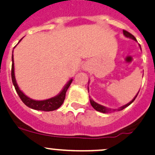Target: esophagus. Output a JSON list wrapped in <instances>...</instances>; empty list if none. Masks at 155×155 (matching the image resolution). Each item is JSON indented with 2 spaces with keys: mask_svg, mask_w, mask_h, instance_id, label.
I'll use <instances>...</instances> for the list:
<instances>
[{
  "mask_svg": "<svg viewBox=\"0 0 155 155\" xmlns=\"http://www.w3.org/2000/svg\"><path fill=\"white\" fill-rule=\"evenodd\" d=\"M84 69H85V70H87V68H84Z\"/></svg>",
  "mask_w": 155,
  "mask_h": 155,
  "instance_id": "obj_1",
  "label": "esophagus"
}]
</instances>
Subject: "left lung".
Masks as SVG:
<instances>
[{
  "instance_id": "8db88e82",
  "label": "left lung",
  "mask_w": 155,
  "mask_h": 155,
  "mask_svg": "<svg viewBox=\"0 0 155 155\" xmlns=\"http://www.w3.org/2000/svg\"><path fill=\"white\" fill-rule=\"evenodd\" d=\"M123 33H124V35L125 37H127V38H130V39H133V41H136V38H135V37L133 36L132 34H130V32L127 31H125V30H123ZM140 48H141V47H140ZM88 92H89V89H88ZM139 92H138L137 94L136 95V96H135V97L133 98V99H132L130 102H128V103L126 104V105H123V106H121V107H119V108H108V107L103 106V105H100V104H98L97 102H94V101H93L90 97V104H91V105L93 106V108H94L95 110H96L97 111H99V112L111 113V112H114V111H121V110L124 109L125 108H127V107L129 106L130 104H131L132 102L135 100V99H136V96H137Z\"/></svg>"
}]
</instances>
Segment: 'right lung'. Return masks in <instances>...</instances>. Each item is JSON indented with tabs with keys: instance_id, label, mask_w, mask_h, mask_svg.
I'll use <instances>...</instances> for the list:
<instances>
[{
	"instance_id": "1",
	"label": "right lung",
	"mask_w": 155,
	"mask_h": 155,
	"mask_svg": "<svg viewBox=\"0 0 155 155\" xmlns=\"http://www.w3.org/2000/svg\"><path fill=\"white\" fill-rule=\"evenodd\" d=\"M22 39L19 41V43L22 41ZM18 43V44H19ZM16 46H15L16 47ZM14 47V48H15ZM11 76L12 81L14 85L15 89H16V93L19 95L21 100L24 102L25 105H27L29 108L32 109L38 110V111H51L59 108L63 103L64 100L65 99V93H66L67 90L68 89L69 86L71 85L72 82V78L69 80L65 84V87H63L60 93L53 97L50 98V99H44V100H35V99H31L28 96H27L22 90L19 89L18 86L17 82H16V78H15V71H14V60H13V54H12V69H11Z\"/></svg>"
}]
</instances>
